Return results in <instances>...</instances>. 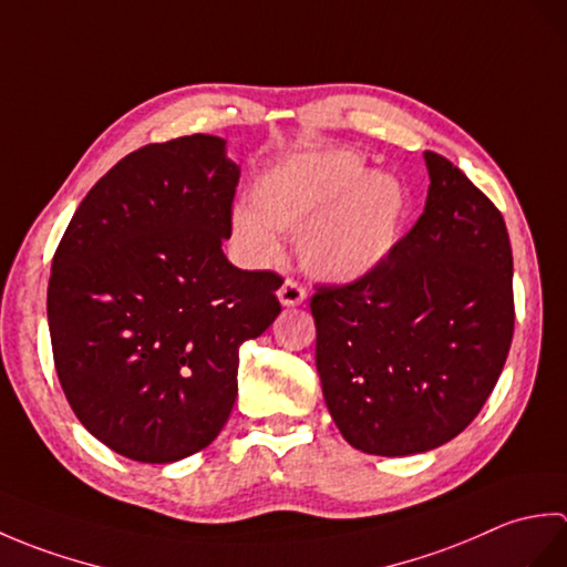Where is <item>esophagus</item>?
<instances>
[{
    "mask_svg": "<svg viewBox=\"0 0 567 567\" xmlns=\"http://www.w3.org/2000/svg\"><path fill=\"white\" fill-rule=\"evenodd\" d=\"M277 297H280V302L285 305V307H297V305H302L305 299H307V287L302 285V282H297V280H285V285L280 287V292H277Z\"/></svg>",
    "mask_w": 567,
    "mask_h": 567,
    "instance_id": "obj_1",
    "label": "esophagus"
}]
</instances>
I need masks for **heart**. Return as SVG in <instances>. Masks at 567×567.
Listing matches in <instances>:
<instances>
[{
	"mask_svg": "<svg viewBox=\"0 0 567 567\" xmlns=\"http://www.w3.org/2000/svg\"><path fill=\"white\" fill-rule=\"evenodd\" d=\"M256 209L231 216L236 248L250 262H272L278 234L299 236V256L323 280H355L390 256L406 212L404 187L392 175L368 173L353 151L299 153L277 163L252 187Z\"/></svg>",
	"mask_w": 567,
	"mask_h": 567,
	"instance_id": "1",
	"label": "heart"
}]
</instances>
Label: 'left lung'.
Segmentation results:
<instances>
[{"label":"left lung","instance_id":"8db88e82","mask_svg":"<svg viewBox=\"0 0 567 567\" xmlns=\"http://www.w3.org/2000/svg\"><path fill=\"white\" fill-rule=\"evenodd\" d=\"M424 214L375 270L315 285L317 368L353 449L424 453L455 439L495 390L514 336L512 246L499 209L426 151Z\"/></svg>","mask_w":567,"mask_h":567}]
</instances>
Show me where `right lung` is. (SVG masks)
I'll return each mask as SVG.
<instances>
[{
	"mask_svg": "<svg viewBox=\"0 0 567 567\" xmlns=\"http://www.w3.org/2000/svg\"><path fill=\"white\" fill-rule=\"evenodd\" d=\"M224 146L192 134L128 153L53 256L60 388L94 439L138 463H173L219 436L240 346L282 311V277L238 270L221 250L240 177Z\"/></svg>",
	"mask_w": 567,
	"mask_h": 567,
	"instance_id": "add662e5",
	"label": "right lung"
}]
</instances>
